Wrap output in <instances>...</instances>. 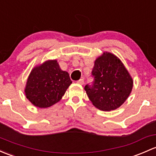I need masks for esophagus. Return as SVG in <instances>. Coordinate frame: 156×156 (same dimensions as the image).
<instances>
[{"instance_id": "obj_1", "label": "esophagus", "mask_w": 156, "mask_h": 156, "mask_svg": "<svg viewBox=\"0 0 156 156\" xmlns=\"http://www.w3.org/2000/svg\"><path fill=\"white\" fill-rule=\"evenodd\" d=\"M77 83H78V84H81V85H83V83H84V81H83V78H81V79L78 80V81H77Z\"/></svg>"}]
</instances>
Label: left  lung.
I'll return each instance as SVG.
<instances>
[{"instance_id": "8db88e82", "label": "left lung", "mask_w": 156, "mask_h": 156, "mask_svg": "<svg viewBox=\"0 0 156 156\" xmlns=\"http://www.w3.org/2000/svg\"><path fill=\"white\" fill-rule=\"evenodd\" d=\"M92 75L93 86L86 85L84 90L92 104L101 111L119 108L132 90V76L119 58L111 52H104L96 59Z\"/></svg>"}]
</instances>
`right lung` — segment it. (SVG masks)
<instances>
[{
  "label": "right lung",
  "instance_id": "right-lung-1",
  "mask_svg": "<svg viewBox=\"0 0 156 156\" xmlns=\"http://www.w3.org/2000/svg\"><path fill=\"white\" fill-rule=\"evenodd\" d=\"M73 83L57 60H48L32 69L27 79L26 98L36 107L46 108L58 102Z\"/></svg>",
  "mask_w": 156,
  "mask_h": 156
}]
</instances>
